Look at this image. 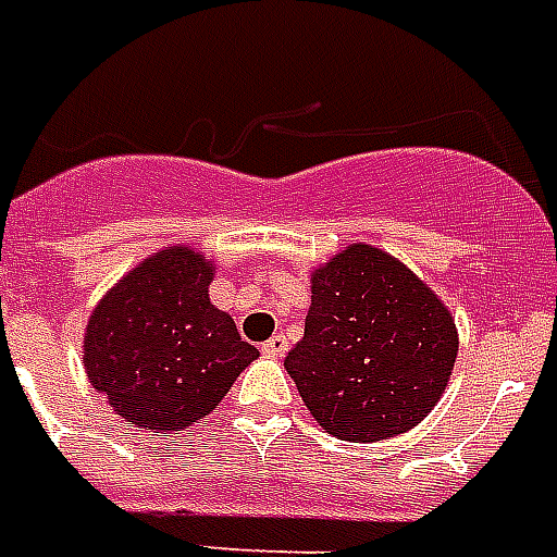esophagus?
I'll use <instances>...</instances> for the list:
<instances>
[{
	"instance_id": "obj_1",
	"label": "esophagus",
	"mask_w": 557,
	"mask_h": 557,
	"mask_svg": "<svg viewBox=\"0 0 557 557\" xmlns=\"http://www.w3.org/2000/svg\"><path fill=\"white\" fill-rule=\"evenodd\" d=\"M262 352H265V356L269 358H283L288 352V341H286V335H274V338H269L265 341V344H262Z\"/></svg>"
}]
</instances>
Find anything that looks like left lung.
<instances>
[{
	"label": "left lung",
	"mask_w": 557,
	"mask_h": 557,
	"mask_svg": "<svg viewBox=\"0 0 557 557\" xmlns=\"http://www.w3.org/2000/svg\"><path fill=\"white\" fill-rule=\"evenodd\" d=\"M457 349L436 292L393 253L352 243L312 271V306L286 370L323 431L379 442L431 413Z\"/></svg>",
	"instance_id": "1"
}]
</instances>
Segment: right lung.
Segmentation results:
<instances>
[{"instance_id": "obj_1", "label": "right lung", "mask_w": 557, "mask_h": 557, "mask_svg": "<svg viewBox=\"0 0 557 557\" xmlns=\"http://www.w3.org/2000/svg\"><path fill=\"white\" fill-rule=\"evenodd\" d=\"M216 265L190 245H170L126 271L91 309L83 367L124 422L185 431L225 398L260 356L234 318L210 304Z\"/></svg>"}]
</instances>
